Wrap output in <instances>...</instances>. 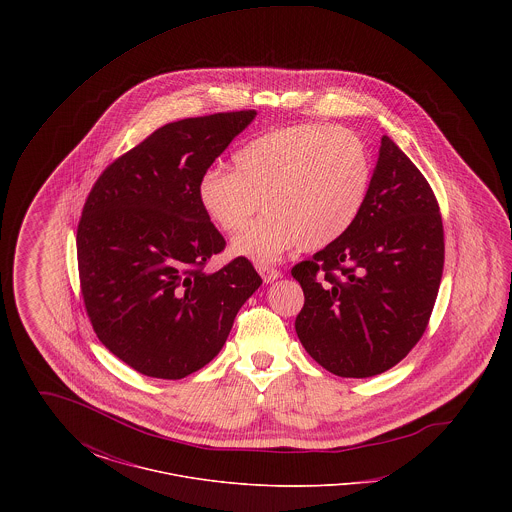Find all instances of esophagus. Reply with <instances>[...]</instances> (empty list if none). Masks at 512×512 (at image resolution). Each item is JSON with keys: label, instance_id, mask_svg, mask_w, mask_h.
<instances>
[{"label": "esophagus", "instance_id": "esophagus-1", "mask_svg": "<svg viewBox=\"0 0 512 512\" xmlns=\"http://www.w3.org/2000/svg\"><path fill=\"white\" fill-rule=\"evenodd\" d=\"M257 270H259V274L263 276L265 284H272V282H276L278 278H282V272H280V270H276V268L261 265V267H257Z\"/></svg>", "mask_w": 512, "mask_h": 512}]
</instances>
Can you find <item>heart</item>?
<instances>
[{
	"mask_svg": "<svg viewBox=\"0 0 512 512\" xmlns=\"http://www.w3.org/2000/svg\"><path fill=\"white\" fill-rule=\"evenodd\" d=\"M372 180L363 140L345 128L297 124L267 132L232 157V171L207 169L197 201L219 230L234 234L232 253L270 263L293 247L336 242L359 217Z\"/></svg>",
	"mask_w": 512,
	"mask_h": 512,
	"instance_id": "obj_1",
	"label": "heart"
}]
</instances>
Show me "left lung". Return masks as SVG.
Instances as JSON below:
<instances>
[{
    "instance_id": "8db88e82",
    "label": "left lung",
    "mask_w": 512,
    "mask_h": 512,
    "mask_svg": "<svg viewBox=\"0 0 512 512\" xmlns=\"http://www.w3.org/2000/svg\"><path fill=\"white\" fill-rule=\"evenodd\" d=\"M443 253L436 195L413 161L382 136L353 226L292 268L305 293L295 318L305 351L341 378L390 370L428 326Z\"/></svg>"
}]
</instances>
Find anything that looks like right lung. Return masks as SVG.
I'll use <instances>...</instances> for the list:
<instances>
[{
    "mask_svg": "<svg viewBox=\"0 0 512 512\" xmlns=\"http://www.w3.org/2000/svg\"><path fill=\"white\" fill-rule=\"evenodd\" d=\"M257 111L171 122L109 165L76 232L80 288L99 341L140 374L180 380L219 355L263 284L238 257L205 263L224 238L197 201V180Z\"/></svg>",
    "mask_w": 512,
    "mask_h": 512,
    "instance_id": "obj_1",
    "label": "right lung"
}]
</instances>
